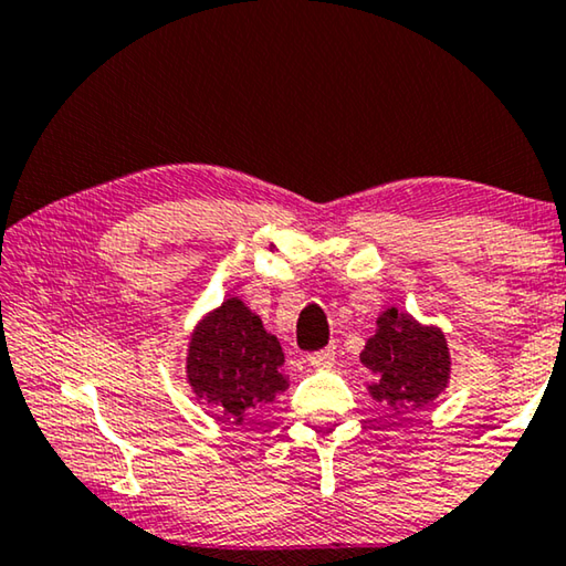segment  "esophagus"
<instances>
[{
  "label": "esophagus",
  "instance_id": "34e87169",
  "mask_svg": "<svg viewBox=\"0 0 566 566\" xmlns=\"http://www.w3.org/2000/svg\"><path fill=\"white\" fill-rule=\"evenodd\" d=\"M335 360H337V353H335V348L331 345V348L312 353V356L307 358V364H310L312 368H317V370H325V368H333Z\"/></svg>",
  "mask_w": 566,
  "mask_h": 566
}]
</instances>
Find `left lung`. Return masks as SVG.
Here are the masks:
<instances>
[{
  "label": "left lung",
  "mask_w": 566,
  "mask_h": 566,
  "mask_svg": "<svg viewBox=\"0 0 566 566\" xmlns=\"http://www.w3.org/2000/svg\"><path fill=\"white\" fill-rule=\"evenodd\" d=\"M360 364L368 370L374 401L401 409H421L450 384V348L437 325H421L407 312L384 310L366 340Z\"/></svg>",
  "instance_id": "obj_1"
}]
</instances>
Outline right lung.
I'll return each instance as SVG.
<instances>
[{
	"mask_svg": "<svg viewBox=\"0 0 566 566\" xmlns=\"http://www.w3.org/2000/svg\"><path fill=\"white\" fill-rule=\"evenodd\" d=\"M282 366L280 340L239 297H229L192 331L185 374L200 401L241 424L290 386Z\"/></svg>",
	"mask_w": 566,
	"mask_h": 566,
	"instance_id": "right-lung-1",
	"label": "right lung"
}]
</instances>
